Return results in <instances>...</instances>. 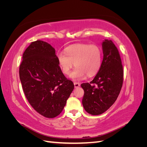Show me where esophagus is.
Instances as JSON below:
<instances>
[{
    "mask_svg": "<svg viewBox=\"0 0 147 147\" xmlns=\"http://www.w3.org/2000/svg\"><path fill=\"white\" fill-rule=\"evenodd\" d=\"M74 86H75V88H78V87H79L80 86V83L74 82Z\"/></svg>",
    "mask_w": 147,
    "mask_h": 147,
    "instance_id": "1",
    "label": "esophagus"
}]
</instances>
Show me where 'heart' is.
<instances>
[{"label": "heart", "instance_id": "b5f03b06", "mask_svg": "<svg viewBox=\"0 0 147 147\" xmlns=\"http://www.w3.org/2000/svg\"><path fill=\"white\" fill-rule=\"evenodd\" d=\"M64 53L56 55L57 63L63 73L69 75L74 65L76 66L70 77L74 80L83 78L86 74L92 77L97 73L102 64V51L99 46L78 43L67 47Z\"/></svg>", "mask_w": 147, "mask_h": 147}]
</instances>
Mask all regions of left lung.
<instances>
[{
    "label": "left lung",
    "instance_id": "8db88e82",
    "mask_svg": "<svg viewBox=\"0 0 147 147\" xmlns=\"http://www.w3.org/2000/svg\"><path fill=\"white\" fill-rule=\"evenodd\" d=\"M103 60L100 68L90 83L81 84L84 90L83 107L92 115L105 112L116 101L123 82V69L117 48L110 40L102 43Z\"/></svg>",
    "mask_w": 147,
    "mask_h": 147
}]
</instances>
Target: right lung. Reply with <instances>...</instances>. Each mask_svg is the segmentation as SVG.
I'll return each mask as SVG.
<instances>
[{"label": "right lung", "instance_id": "add662e5", "mask_svg": "<svg viewBox=\"0 0 147 147\" xmlns=\"http://www.w3.org/2000/svg\"><path fill=\"white\" fill-rule=\"evenodd\" d=\"M56 50L50 43L38 40L23 53L20 78L26 98L42 116L52 118L63 111L74 90L57 63Z\"/></svg>", "mask_w": 147, "mask_h": 147}]
</instances>
